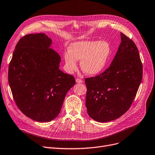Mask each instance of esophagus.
Here are the masks:
<instances>
[{
  "instance_id": "34e87169",
  "label": "esophagus",
  "mask_w": 155,
  "mask_h": 155,
  "mask_svg": "<svg viewBox=\"0 0 155 155\" xmlns=\"http://www.w3.org/2000/svg\"><path fill=\"white\" fill-rule=\"evenodd\" d=\"M76 82L78 83V84H81V83L83 82V80L80 79V78H77L76 79Z\"/></svg>"
}]
</instances>
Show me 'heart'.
<instances>
[{"label": "heart", "instance_id": "1", "mask_svg": "<svg viewBox=\"0 0 155 155\" xmlns=\"http://www.w3.org/2000/svg\"><path fill=\"white\" fill-rule=\"evenodd\" d=\"M110 53L107 43L98 41H83L71 44L64 54L67 68L73 71L77 68V61L86 74L94 75L100 73L106 64Z\"/></svg>", "mask_w": 155, "mask_h": 155}]
</instances>
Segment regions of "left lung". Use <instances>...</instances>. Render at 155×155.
Here are the masks:
<instances>
[{"mask_svg": "<svg viewBox=\"0 0 155 155\" xmlns=\"http://www.w3.org/2000/svg\"><path fill=\"white\" fill-rule=\"evenodd\" d=\"M120 37L110 67L100 75L85 79L87 113L101 123L117 119L129 110L143 78V64L136 45L122 32Z\"/></svg>", "mask_w": 155, "mask_h": 155, "instance_id": "1", "label": "left lung"}]
</instances>
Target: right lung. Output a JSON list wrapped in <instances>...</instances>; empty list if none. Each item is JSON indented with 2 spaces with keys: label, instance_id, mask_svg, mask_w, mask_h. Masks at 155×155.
<instances>
[{
  "label": "right lung",
  "instance_id": "right-lung-1",
  "mask_svg": "<svg viewBox=\"0 0 155 155\" xmlns=\"http://www.w3.org/2000/svg\"><path fill=\"white\" fill-rule=\"evenodd\" d=\"M43 33L21 38L8 71L14 100L20 110L38 122H48L60 112L64 97L75 84L74 77L59 70L61 57Z\"/></svg>",
  "mask_w": 155,
  "mask_h": 155
}]
</instances>
